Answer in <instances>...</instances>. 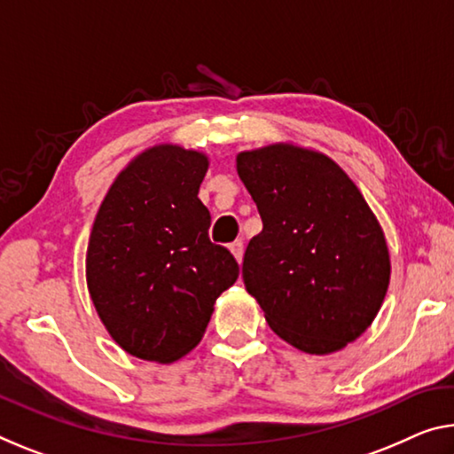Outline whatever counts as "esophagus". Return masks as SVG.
I'll use <instances>...</instances> for the list:
<instances>
[{
  "label": "esophagus",
  "mask_w": 454,
  "mask_h": 454,
  "mask_svg": "<svg viewBox=\"0 0 454 454\" xmlns=\"http://www.w3.org/2000/svg\"><path fill=\"white\" fill-rule=\"evenodd\" d=\"M230 253L234 254L236 261L242 262V256H244V242H242V240H234L232 244H230Z\"/></svg>",
  "instance_id": "obj_1"
}]
</instances>
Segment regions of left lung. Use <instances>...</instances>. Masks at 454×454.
<instances>
[{
    "label": "left lung",
    "mask_w": 454,
    "mask_h": 454,
    "mask_svg": "<svg viewBox=\"0 0 454 454\" xmlns=\"http://www.w3.org/2000/svg\"><path fill=\"white\" fill-rule=\"evenodd\" d=\"M236 169L262 218L242 278L266 323L307 354L356 341L390 283V254L368 201L333 160L289 143L242 151Z\"/></svg>",
    "instance_id": "1"
}]
</instances>
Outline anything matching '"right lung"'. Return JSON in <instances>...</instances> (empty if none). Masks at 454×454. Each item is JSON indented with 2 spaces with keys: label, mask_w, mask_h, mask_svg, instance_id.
Returning <instances> with one entry per match:
<instances>
[{
  "label": "right lung",
  "mask_w": 454,
  "mask_h": 454,
  "mask_svg": "<svg viewBox=\"0 0 454 454\" xmlns=\"http://www.w3.org/2000/svg\"><path fill=\"white\" fill-rule=\"evenodd\" d=\"M207 157L157 145L114 179L86 250V285L100 321L127 354L169 364L192 351L215 299L239 278L230 250L210 240L198 198Z\"/></svg>",
  "instance_id": "right-lung-1"
}]
</instances>
